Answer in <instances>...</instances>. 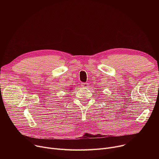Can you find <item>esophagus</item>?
<instances>
[{"label": "esophagus", "mask_w": 159, "mask_h": 159, "mask_svg": "<svg viewBox=\"0 0 159 159\" xmlns=\"http://www.w3.org/2000/svg\"><path fill=\"white\" fill-rule=\"evenodd\" d=\"M81 86L83 88H88L89 86L88 83L84 82V83H81Z\"/></svg>", "instance_id": "1"}]
</instances>
